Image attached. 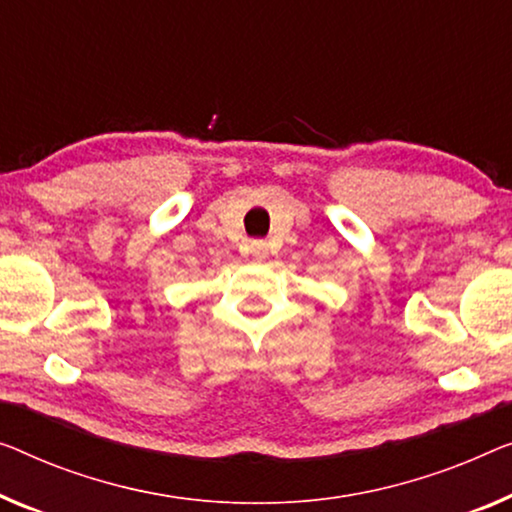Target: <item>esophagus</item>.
I'll return each instance as SVG.
<instances>
[{
	"mask_svg": "<svg viewBox=\"0 0 512 512\" xmlns=\"http://www.w3.org/2000/svg\"><path fill=\"white\" fill-rule=\"evenodd\" d=\"M250 253H253V257H257V259H264L266 253H269V243L253 241V243H250Z\"/></svg>",
	"mask_w": 512,
	"mask_h": 512,
	"instance_id": "obj_1",
	"label": "esophagus"
}]
</instances>
